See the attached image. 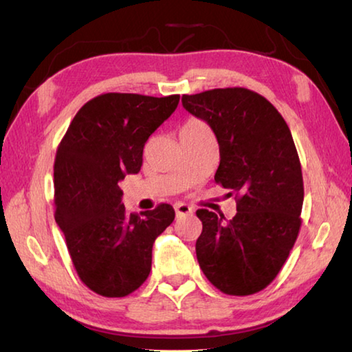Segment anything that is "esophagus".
I'll use <instances>...</instances> for the list:
<instances>
[{"label":"esophagus","instance_id":"34e87169","mask_svg":"<svg viewBox=\"0 0 352 352\" xmlns=\"http://www.w3.org/2000/svg\"><path fill=\"white\" fill-rule=\"evenodd\" d=\"M175 212H177V217L178 216H188V214L192 212V208L186 204H175Z\"/></svg>","mask_w":352,"mask_h":352}]
</instances>
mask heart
<instances>
[{"instance_id": "1", "label": "heart", "mask_w": 352, "mask_h": 352, "mask_svg": "<svg viewBox=\"0 0 352 352\" xmlns=\"http://www.w3.org/2000/svg\"><path fill=\"white\" fill-rule=\"evenodd\" d=\"M188 126H201V124L197 122V121H190V122L188 124Z\"/></svg>"}]
</instances>
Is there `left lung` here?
Segmentation results:
<instances>
[{
	"mask_svg": "<svg viewBox=\"0 0 352 352\" xmlns=\"http://www.w3.org/2000/svg\"><path fill=\"white\" fill-rule=\"evenodd\" d=\"M183 107L205 121L219 142L214 180L236 195V216L199 210L200 269L226 295L265 289L300 233L305 199L301 164L284 118L247 88L183 94Z\"/></svg>",
	"mask_w": 352,
	"mask_h": 352,
	"instance_id": "1",
	"label": "left lung"
}]
</instances>
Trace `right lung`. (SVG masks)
<instances>
[{
  "instance_id": "1",
  "label": "right lung",
  "mask_w": 352,
  "mask_h": 352,
  "mask_svg": "<svg viewBox=\"0 0 352 352\" xmlns=\"http://www.w3.org/2000/svg\"><path fill=\"white\" fill-rule=\"evenodd\" d=\"M178 100L100 94L77 111L58 144L54 217L80 281L98 295L121 298L138 289L151 273L155 239L174 222L168 204L127 214L119 182L138 174L146 141Z\"/></svg>"
}]
</instances>
